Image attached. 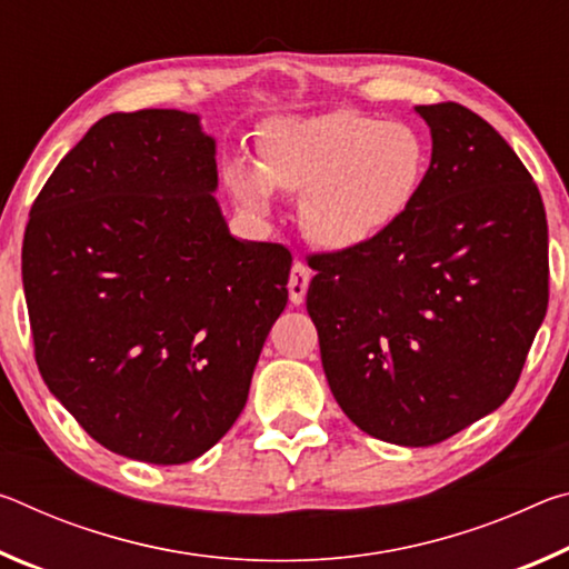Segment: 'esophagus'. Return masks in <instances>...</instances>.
I'll use <instances>...</instances> for the list:
<instances>
[{"mask_svg":"<svg viewBox=\"0 0 569 569\" xmlns=\"http://www.w3.org/2000/svg\"><path fill=\"white\" fill-rule=\"evenodd\" d=\"M308 283H311V268L303 263H293L291 278H288V296H291V303H303Z\"/></svg>","mask_w":569,"mask_h":569,"instance_id":"1","label":"esophagus"}]
</instances>
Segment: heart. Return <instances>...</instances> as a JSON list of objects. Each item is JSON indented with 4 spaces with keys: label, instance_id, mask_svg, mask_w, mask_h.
I'll list each match as a JSON object with an SVG mask.
<instances>
[{
    "label": "heart",
    "instance_id": "b5f03b06",
    "mask_svg": "<svg viewBox=\"0 0 569 569\" xmlns=\"http://www.w3.org/2000/svg\"><path fill=\"white\" fill-rule=\"evenodd\" d=\"M261 162L230 156L223 182L236 203L271 218L278 190L301 196V223L329 250L363 248L397 228L417 206L429 148L407 122L353 110L278 118L258 132Z\"/></svg>",
    "mask_w": 569,
    "mask_h": 569
}]
</instances>
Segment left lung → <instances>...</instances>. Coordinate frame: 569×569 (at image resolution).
<instances>
[{
	"label": "left lung",
	"instance_id": "8db88e82",
	"mask_svg": "<svg viewBox=\"0 0 569 569\" xmlns=\"http://www.w3.org/2000/svg\"><path fill=\"white\" fill-rule=\"evenodd\" d=\"M431 162L373 243L313 256L306 308L333 399L366 435L431 447L502 407L547 313V218L507 140L457 102L417 104Z\"/></svg>",
	"mask_w": 569,
	"mask_h": 569
}]
</instances>
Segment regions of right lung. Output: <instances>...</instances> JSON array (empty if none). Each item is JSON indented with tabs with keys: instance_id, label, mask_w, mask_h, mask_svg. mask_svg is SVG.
I'll return each instance as SVG.
<instances>
[{
	"instance_id": "1",
	"label": "right lung",
	"mask_w": 569,
	"mask_h": 569,
	"mask_svg": "<svg viewBox=\"0 0 569 569\" xmlns=\"http://www.w3.org/2000/svg\"><path fill=\"white\" fill-rule=\"evenodd\" d=\"M200 114L112 112L37 196L22 246L47 389L114 455L182 465L243 411L291 253L230 236Z\"/></svg>"
}]
</instances>
